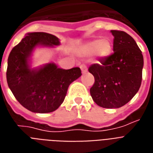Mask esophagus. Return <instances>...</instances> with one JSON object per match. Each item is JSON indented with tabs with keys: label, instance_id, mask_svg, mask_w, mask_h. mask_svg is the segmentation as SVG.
I'll use <instances>...</instances> for the list:
<instances>
[{
	"label": "esophagus",
	"instance_id": "1",
	"mask_svg": "<svg viewBox=\"0 0 153 153\" xmlns=\"http://www.w3.org/2000/svg\"><path fill=\"white\" fill-rule=\"evenodd\" d=\"M80 68H81V72L82 73H85V72H87V68H86V66L85 65H81L80 66Z\"/></svg>",
	"mask_w": 153,
	"mask_h": 153
}]
</instances>
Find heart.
<instances>
[{
  "mask_svg": "<svg viewBox=\"0 0 153 153\" xmlns=\"http://www.w3.org/2000/svg\"><path fill=\"white\" fill-rule=\"evenodd\" d=\"M112 51V43L107 37L93 41L85 44L79 50V53L82 56H88L93 53L96 59L102 60L110 56Z\"/></svg>",
  "mask_w": 153,
  "mask_h": 153,
  "instance_id": "heart-1",
  "label": "heart"
}]
</instances>
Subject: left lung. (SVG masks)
Returning <instances> with one entry per match:
<instances>
[{"mask_svg":"<svg viewBox=\"0 0 153 153\" xmlns=\"http://www.w3.org/2000/svg\"><path fill=\"white\" fill-rule=\"evenodd\" d=\"M114 53L100 64H93L89 72L94 76L90 94L97 105L119 108L132 100L142 81L143 57L129 34L112 30Z\"/></svg>","mask_w":153,"mask_h":153,"instance_id":"obj_1","label":"left lung"}]
</instances>
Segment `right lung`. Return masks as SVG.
<instances>
[{"instance_id": "1", "label": "right lung", "mask_w": 153, "mask_h": 153, "mask_svg": "<svg viewBox=\"0 0 153 153\" xmlns=\"http://www.w3.org/2000/svg\"><path fill=\"white\" fill-rule=\"evenodd\" d=\"M59 45V39L52 34L28 32L9 55V88L20 104L31 112L55 111L63 103L70 84L81 76L79 68L66 70L54 63L32 68V57L36 48L53 49Z\"/></svg>"}]
</instances>
